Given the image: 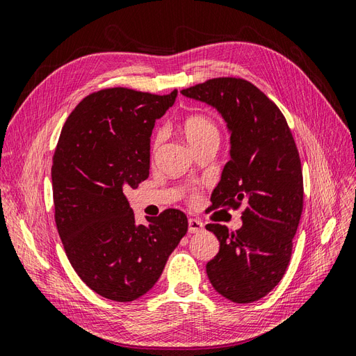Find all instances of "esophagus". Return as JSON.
I'll return each mask as SVG.
<instances>
[{"instance_id": "obj_1", "label": "esophagus", "mask_w": 356, "mask_h": 356, "mask_svg": "<svg viewBox=\"0 0 356 356\" xmlns=\"http://www.w3.org/2000/svg\"><path fill=\"white\" fill-rule=\"evenodd\" d=\"M203 230V222L196 220V218H190L188 220V232L190 233H199Z\"/></svg>"}]
</instances>
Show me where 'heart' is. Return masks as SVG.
Here are the masks:
<instances>
[{
    "instance_id": "1",
    "label": "heart",
    "mask_w": 356,
    "mask_h": 356,
    "mask_svg": "<svg viewBox=\"0 0 356 356\" xmlns=\"http://www.w3.org/2000/svg\"><path fill=\"white\" fill-rule=\"evenodd\" d=\"M181 129H182V135L186 136L187 143L193 148H196L197 145L203 144L204 141H209V139H218L217 126H215V123L211 120L209 117L202 115V114L187 115L184 120H182ZM163 135H165V132L161 131V129L156 132V135L153 138V143H152L153 153L157 152L160 143L163 141Z\"/></svg>"
}]
</instances>
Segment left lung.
<instances>
[{
  "label": "left lung",
  "mask_w": 356,
  "mask_h": 356,
  "mask_svg": "<svg viewBox=\"0 0 356 356\" xmlns=\"http://www.w3.org/2000/svg\"><path fill=\"white\" fill-rule=\"evenodd\" d=\"M181 93L217 108L230 131V160L211 200L213 209L243 204V224L236 232L207 225L220 241L207 273L222 297L252 303L281 282L293 252L303 211L296 141L277 105L243 79H211Z\"/></svg>",
  "instance_id": "8db88e82"
}]
</instances>
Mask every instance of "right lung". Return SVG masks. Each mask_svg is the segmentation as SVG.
<instances>
[{"label":"right lung","instance_id":"add662e5","mask_svg":"<svg viewBox=\"0 0 356 356\" xmlns=\"http://www.w3.org/2000/svg\"><path fill=\"white\" fill-rule=\"evenodd\" d=\"M110 88L75 106L53 154L58 233L74 270L96 294L134 301L152 289L188 221L179 209L136 224L124 196L149 175V136L177 99Z\"/></svg>","mask_w":356,"mask_h":356}]
</instances>
